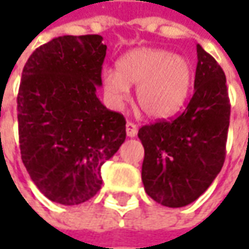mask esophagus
<instances>
[{
  "label": "esophagus",
  "mask_w": 249,
  "mask_h": 249,
  "mask_svg": "<svg viewBox=\"0 0 249 249\" xmlns=\"http://www.w3.org/2000/svg\"><path fill=\"white\" fill-rule=\"evenodd\" d=\"M137 133H139V127H137L134 123L127 122V123H126V134H127L129 137H136Z\"/></svg>",
  "instance_id": "34e87169"
}]
</instances>
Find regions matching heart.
Segmentation results:
<instances>
[{
  "mask_svg": "<svg viewBox=\"0 0 249 249\" xmlns=\"http://www.w3.org/2000/svg\"><path fill=\"white\" fill-rule=\"evenodd\" d=\"M193 77L191 63L186 58L166 50L141 47L120 56L116 72H102V89L109 105L120 108L129 95V87L137 86L140 108L152 119H165L184 105Z\"/></svg>",
  "mask_w": 249,
  "mask_h": 249,
  "instance_id": "obj_1",
  "label": "heart"
}]
</instances>
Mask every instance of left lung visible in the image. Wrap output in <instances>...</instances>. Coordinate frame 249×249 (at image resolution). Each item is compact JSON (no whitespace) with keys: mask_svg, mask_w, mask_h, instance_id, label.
Returning a JSON list of instances; mask_svg holds the SVG:
<instances>
[{"mask_svg":"<svg viewBox=\"0 0 249 249\" xmlns=\"http://www.w3.org/2000/svg\"><path fill=\"white\" fill-rule=\"evenodd\" d=\"M194 95L173 120L142 126L141 178L158 204L181 208L194 202L222 170L230 123V102L223 69L196 44Z\"/></svg>","mask_w":249,"mask_h":249,"instance_id":"1","label":"left lung"}]
</instances>
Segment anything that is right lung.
<instances>
[{
	"mask_svg": "<svg viewBox=\"0 0 249 249\" xmlns=\"http://www.w3.org/2000/svg\"><path fill=\"white\" fill-rule=\"evenodd\" d=\"M105 55L98 34L61 36L38 47L22 72V160L37 188L61 205L100 191L101 167L126 140L124 118L97 97Z\"/></svg>",
	"mask_w": 249,
	"mask_h": 249,
	"instance_id": "add662e5",
	"label": "right lung"
}]
</instances>
